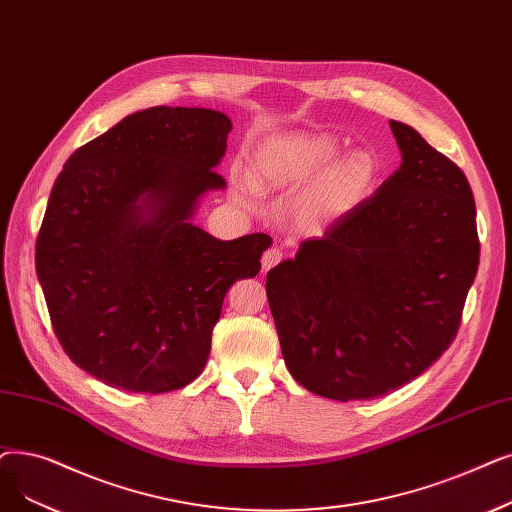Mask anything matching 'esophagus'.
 <instances>
[{
    "mask_svg": "<svg viewBox=\"0 0 512 512\" xmlns=\"http://www.w3.org/2000/svg\"><path fill=\"white\" fill-rule=\"evenodd\" d=\"M284 259V253L280 249H268L263 253V259H261V265H263V272L272 270L274 265H278L280 261Z\"/></svg>",
    "mask_w": 512,
    "mask_h": 512,
    "instance_id": "esophagus-1",
    "label": "esophagus"
}]
</instances>
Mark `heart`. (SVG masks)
Listing matches in <instances>:
<instances>
[{
	"label": "heart",
	"instance_id": "b5f03b06",
	"mask_svg": "<svg viewBox=\"0 0 512 512\" xmlns=\"http://www.w3.org/2000/svg\"><path fill=\"white\" fill-rule=\"evenodd\" d=\"M374 180V165L366 154L339 159V146L322 133H288L265 142L249 167V177H238L236 196L257 203L259 192H303L299 209L303 219L322 221L360 205Z\"/></svg>",
	"mask_w": 512,
	"mask_h": 512
}]
</instances>
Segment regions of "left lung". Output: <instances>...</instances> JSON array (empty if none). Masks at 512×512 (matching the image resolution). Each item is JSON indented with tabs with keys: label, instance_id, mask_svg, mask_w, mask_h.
<instances>
[{
	"label": "left lung",
	"instance_id": "obj_1",
	"mask_svg": "<svg viewBox=\"0 0 512 512\" xmlns=\"http://www.w3.org/2000/svg\"><path fill=\"white\" fill-rule=\"evenodd\" d=\"M391 131L399 169L265 280L288 372L337 402L425 372L456 339L479 268L466 175L414 127Z\"/></svg>",
	"mask_w": 512,
	"mask_h": 512
}]
</instances>
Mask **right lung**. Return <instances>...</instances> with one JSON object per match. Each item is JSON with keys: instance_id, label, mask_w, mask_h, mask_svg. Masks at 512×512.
<instances>
[{"instance_id": "obj_1", "label": "right lung", "mask_w": 512, "mask_h": 512, "mask_svg": "<svg viewBox=\"0 0 512 512\" xmlns=\"http://www.w3.org/2000/svg\"><path fill=\"white\" fill-rule=\"evenodd\" d=\"M232 121L152 106L77 148L56 177L35 244L56 337L98 381L182 389L203 372L228 288L261 270L272 238L217 240L190 224Z\"/></svg>"}]
</instances>
